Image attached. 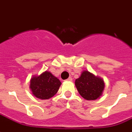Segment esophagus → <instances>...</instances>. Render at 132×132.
I'll list each match as a JSON object with an SVG mask.
<instances>
[{"label":"esophagus","instance_id":"1","mask_svg":"<svg viewBox=\"0 0 132 132\" xmlns=\"http://www.w3.org/2000/svg\"><path fill=\"white\" fill-rule=\"evenodd\" d=\"M67 81H72V77H69V78H68V79H67Z\"/></svg>","mask_w":132,"mask_h":132}]
</instances>
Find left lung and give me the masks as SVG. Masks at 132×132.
Instances as JSON below:
<instances>
[{
	"mask_svg": "<svg viewBox=\"0 0 132 132\" xmlns=\"http://www.w3.org/2000/svg\"><path fill=\"white\" fill-rule=\"evenodd\" d=\"M75 86L79 94L87 100H95L102 95L104 82L102 78L95 77L88 71H84L76 79Z\"/></svg>",
	"mask_w": 132,
	"mask_h": 132,
	"instance_id": "left-lung-1",
	"label": "left lung"
}]
</instances>
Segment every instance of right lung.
I'll use <instances>...</instances> for the list:
<instances>
[{"label": "right lung", "instance_id": "obj_1", "mask_svg": "<svg viewBox=\"0 0 132 132\" xmlns=\"http://www.w3.org/2000/svg\"><path fill=\"white\" fill-rule=\"evenodd\" d=\"M30 82L32 94L41 100H48L55 95L61 85L60 80L48 71L32 77Z\"/></svg>", "mask_w": 132, "mask_h": 132}]
</instances>
